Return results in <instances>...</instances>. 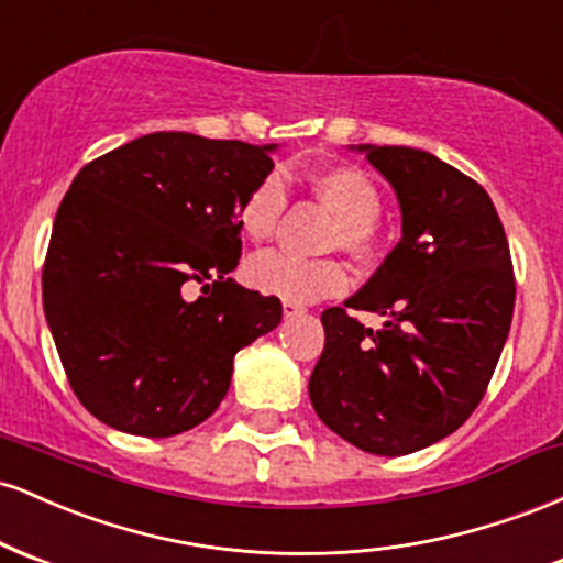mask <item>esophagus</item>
Wrapping results in <instances>:
<instances>
[{
  "instance_id": "esophagus-1",
  "label": "esophagus",
  "mask_w": 563,
  "mask_h": 563,
  "mask_svg": "<svg viewBox=\"0 0 563 563\" xmlns=\"http://www.w3.org/2000/svg\"><path fill=\"white\" fill-rule=\"evenodd\" d=\"M283 314L286 318H301V314H307V307L303 303H296V301H283Z\"/></svg>"
}]
</instances>
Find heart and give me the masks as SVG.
I'll use <instances>...</instances> for the list:
<instances>
[{"mask_svg":"<svg viewBox=\"0 0 563 563\" xmlns=\"http://www.w3.org/2000/svg\"><path fill=\"white\" fill-rule=\"evenodd\" d=\"M309 185L320 203L335 217L331 245H341L360 262L371 260L376 251V222L380 214V192L373 179L354 166H328L314 172ZM286 206L288 192L280 174H264L238 206V228L251 243L269 241ZM245 280L262 294L309 303L341 294L349 277L335 260H296L280 251H264L245 264Z\"/></svg>","mask_w":563,"mask_h":563,"instance_id":"1","label":"heart"}]
</instances>
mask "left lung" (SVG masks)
I'll list each match as a JSON object with an SVG mask.
<instances>
[{"label":"left lung","instance_id":"left-lung-1","mask_svg":"<svg viewBox=\"0 0 563 563\" xmlns=\"http://www.w3.org/2000/svg\"><path fill=\"white\" fill-rule=\"evenodd\" d=\"M397 196L402 238L325 328L309 399L328 429L373 455H407L461 429L493 378L514 318V269L493 198L426 151L352 145Z\"/></svg>","mask_w":563,"mask_h":563}]
</instances>
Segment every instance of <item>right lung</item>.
<instances>
[{
  "instance_id": "obj_1",
  "label": "right lung",
  "mask_w": 563,
  "mask_h": 563,
  "mask_svg": "<svg viewBox=\"0 0 563 563\" xmlns=\"http://www.w3.org/2000/svg\"><path fill=\"white\" fill-rule=\"evenodd\" d=\"M277 145L153 132L76 174L42 273L44 318L70 389L115 431L174 437L230 389L235 354L277 328L280 299L228 277L238 206ZM200 282L205 296L186 299Z\"/></svg>"
}]
</instances>
